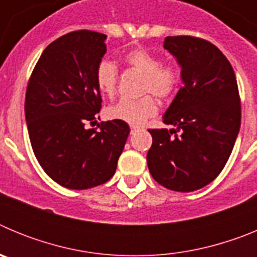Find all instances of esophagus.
Listing matches in <instances>:
<instances>
[{
  "label": "esophagus",
  "mask_w": 257,
  "mask_h": 257,
  "mask_svg": "<svg viewBox=\"0 0 257 257\" xmlns=\"http://www.w3.org/2000/svg\"><path fill=\"white\" fill-rule=\"evenodd\" d=\"M130 127H131V133H134V131H135L136 128H138V127H136V126H130Z\"/></svg>",
  "instance_id": "34e87169"
}]
</instances>
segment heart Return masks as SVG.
<instances>
[{"instance_id": "heart-1", "label": "heart", "mask_w": 257, "mask_h": 257, "mask_svg": "<svg viewBox=\"0 0 257 257\" xmlns=\"http://www.w3.org/2000/svg\"><path fill=\"white\" fill-rule=\"evenodd\" d=\"M123 61L133 69L144 74L142 91L152 92L161 100H167L178 91L180 73L172 63H161V58L147 49H135L124 55ZM95 82L99 91L108 97L117 92L118 69L110 60H101L95 70ZM158 112V104L151 95H145L138 100L123 99L106 109L110 119L122 121L131 126H139Z\"/></svg>"}]
</instances>
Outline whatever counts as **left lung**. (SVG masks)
Wrapping results in <instances>:
<instances>
[{
    "instance_id": "obj_1",
    "label": "left lung",
    "mask_w": 257,
    "mask_h": 257,
    "mask_svg": "<svg viewBox=\"0 0 257 257\" xmlns=\"http://www.w3.org/2000/svg\"><path fill=\"white\" fill-rule=\"evenodd\" d=\"M181 68L180 88L163 115L174 128H154L147 154L151 175L175 192L210 184L228 162L240 127L234 70L215 45L190 36L163 42Z\"/></svg>"
}]
</instances>
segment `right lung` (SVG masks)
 <instances>
[{
	"label": "right lung",
	"mask_w": 257,
	"mask_h": 257,
	"mask_svg": "<svg viewBox=\"0 0 257 257\" xmlns=\"http://www.w3.org/2000/svg\"><path fill=\"white\" fill-rule=\"evenodd\" d=\"M106 36L76 31L44 50L29 78L26 121L32 149L50 178L68 189H88L114 175L130 127L108 121L88 128L100 112L95 70L106 52Z\"/></svg>",
	"instance_id": "1"
}]
</instances>
